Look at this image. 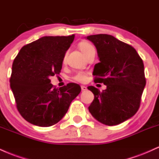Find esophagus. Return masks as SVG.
<instances>
[{
    "label": "esophagus",
    "mask_w": 159,
    "mask_h": 159,
    "mask_svg": "<svg viewBox=\"0 0 159 159\" xmlns=\"http://www.w3.org/2000/svg\"><path fill=\"white\" fill-rule=\"evenodd\" d=\"M81 89H82V91H86L87 90V87L85 86V85H81Z\"/></svg>",
    "instance_id": "esophagus-1"
}]
</instances>
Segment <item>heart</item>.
Returning a JSON list of instances; mask_svg holds the SVG:
<instances>
[{"label": "heart", "mask_w": 159, "mask_h": 159, "mask_svg": "<svg viewBox=\"0 0 159 159\" xmlns=\"http://www.w3.org/2000/svg\"><path fill=\"white\" fill-rule=\"evenodd\" d=\"M79 49L80 50V51L82 52V53L83 54L84 57L88 53L91 51V50H94V48L93 47L90 43L87 42H81L79 44ZM65 61V59L64 58L63 59V62ZM86 76H87V73L83 72V71H79L77 72L76 74L73 76V80H74L76 82H80V83H83V82L85 81L86 80Z\"/></svg>", "instance_id": "b5f03b06"}]
</instances>
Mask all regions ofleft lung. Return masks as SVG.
<instances>
[{
    "instance_id": "8db88e82",
    "label": "left lung",
    "mask_w": 159,
    "mask_h": 159,
    "mask_svg": "<svg viewBox=\"0 0 159 159\" xmlns=\"http://www.w3.org/2000/svg\"><path fill=\"white\" fill-rule=\"evenodd\" d=\"M98 50L100 62L94 65V83H103L100 91L89 86L94 95L89 110L108 126L120 124L137 112L146 85L143 60L133 47L111 35H89Z\"/></svg>"
}]
</instances>
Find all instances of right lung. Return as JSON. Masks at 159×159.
<instances>
[{
	"label": "right lung",
	"mask_w": 159,
	"mask_h": 159,
	"mask_svg": "<svg viewBox=\"0 0 159 159\" xmlns=\"http://www.w3.org/2000/svg\"><path fill=\"white\" fill-rule=\"evenodd\" d=\"M74 36L42 37L24 45L15 58L10 87L17 109L32 124L47 127L57 124L81 91L74 83L56 89L50 80L60 73Z\"/></svg>",
	"instance_id": "add662e5"
}]
</instances>
